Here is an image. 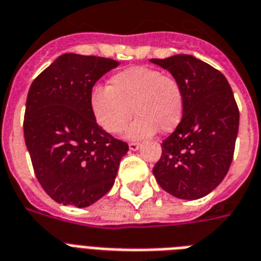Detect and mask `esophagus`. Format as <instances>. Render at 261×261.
I'll return each instance as SVG.
<instances>
[{
	"instance_id": "obj_1",
	"label": "esophagus",
	"mask_w": 261,
	"mask_h": 261,
	"mask_svg": "<svg viewBox=\"0 0 261 261\" xmlns=\"http://www.w3.org/2000/svg\"><path fill=\"white\" fill-rule=\"evenodd\" d=\"M140 148V144H139V143H129V149H130V151H137V149Z\"/></svg>"
}]
</instances>
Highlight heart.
Instances as JSON below:
<instances>
[{
  "mask_svg": "<svg viewBox=\"0 0 261 261\" xmlns=\"http://www.w3.org/2000/svg\"><path fill=\"white\" fill-rule=\"evenodd\" d=\"M90 109L95 121L108 133L126 129L128 139H145L158 132L174 130L184 114V95L173 76L148 66H130L113 74L109 87L95 86L90 92Z\"/></svg>",
  "mask_w": 261,
  "mask_h": 261,
  "instance_id": "1",
  "label": "heart"
}]
</instances>
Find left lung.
I'll use <instances>...</instances> for the list:
<instances>
[{"label":"left lung","instance_id":"8db88e82","mask_svg":"<svg viewBox=\"0 0 261 261\" xmlns=\"http://www.w3.org/2000/svg\"><path fill=\"white\" fill-rule=\"evenodd\" d=\"M178 82L182 120L163 140L152 173L163 191L184 200L213 192L229 171L238 135L240 112L227 79L188 54L149 60Z\"/></svg>","mask_w":261,"mask_h":261}]
</instances>
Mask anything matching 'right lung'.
<instances>
[{
	"label": "right lung",
	"mask_w": 261,
	"mask_h": 261,
	"mask_svg": "<svg viewBox=\"0 0 261 261\" xmlns=\"http://www.w3.org/2000/svg\"><path fill=\"white\" fill-rule=\"evenodd\" d=\"M118 65L110 58L66 53L30 87L23 125L25 145L36 178L57 203L88 207L114 185L129 147L96 124L90 92Z\"/></svg>",
	"instance_id": "add662e5"
}]
</instances>
